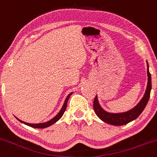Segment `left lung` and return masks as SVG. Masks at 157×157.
Returning a JSON list of instances; mask_svg holds the SVG:
<instances>
[{
    "label": "left lung",
    "mask_w": 157,
    "mask_h": 157,
    "mask_svg": "<svg viewBox=\"0 0 157 157\" xmlns=\"http://www.w3.org/2000/svg\"><path fill=\"white\" fill-rule=\"evenodd\" d=\"M147 77H148V82H147V89H146L145 93L144 94V97L142 98L139 103L133 108L132 109L128 111L122 113H111L105 111L101 106L100 105L98 99V96L94 98V110L95 114H97L98 117L103 121L105 123H108L109 124L115 125V126H121L128 124L132 121L135 120L139 117L140 114L143 112V111L145 108L147 102H148L149 98L150 95V91H151L152 84H151V75H150V71H149V65L147 61Z\"/></svg>",
    "instance_id": "obj_1"
}]
</instances>
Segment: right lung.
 <instances>
[{
	"instance_id": "obj_1",
	"label": "right lung",
	"mask_w": 157,
	"mask_h": 157,
	"mask_svg": "<svg viewBox=\"0 0 157 157\" xmlns=\"http://www.w3.org/2000/svg\"><path fill=\"white\" fill-rule=\"evenodd\" d=\"M72 93H73V92H71L70 94H68V96L66 97V100H65L64 104H63V107H62V108H61V110L59 111V112L58 114H57L56 115L55 117H53V118H52L51 120H49V121L44 122V123H40V124H29V123H26V122H24V121H23L20 120V119H18L17 117V119L19 121H21V123L27 125V126L31 127V128H48V127L51 126V125H52L53 124H55L56 122H57L59 120L60 118H61L62 116H63V114H64L65 111H66V107H67L68 100H69V97L72 95Z\"/></svg>"
}]
</instances>
